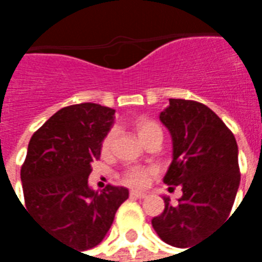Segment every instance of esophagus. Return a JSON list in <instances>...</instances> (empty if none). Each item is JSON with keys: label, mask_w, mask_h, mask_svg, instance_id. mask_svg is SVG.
<instances>
[{"label": "esophagus", "mask_w": 262, "mask_h": 262, "mask_svg": "<svg viewBox=\"0 0 262 262\" xmlns=\"http://www.w3.org/2000/svg\"><path fill=\"white\" fill-rule=\"evenodd\" d=\"M146 196H147V193L139 192V191H130V198H133V199H143Z\"/></svg>", "instance_id": "1"}]
</instances>
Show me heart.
<instances>
[{
	"mask_svg": "<svg viewBox=\"0 0 262 262\" xmlns=\"http://www.w3.org/2000/svg\"><path fill=\"white\" fill-rule=\"evenodd\" d=\"M132 127L136 133V136L142 140L144 144L153 139L156 136H161L163 132H161V127L159 126L157 122H154L153 119H150L147 116H139L136 119H133L132 122ZM115 137H116V132L114 129H111L105 133V136L102 137L101 140V144H99V150H101V154L103 157L108 156L111 148L114 146ZM154 171L151 168H140V167H132L129 170H126L123 172V181L130 185V187L140 188L143 185H146L148 182V180L153 177Z\"/></svg>",
	"mask_w": 262,
	"mask_h": 262,
	"instance_id": "obj_1",
	"label": "heart"
}]
</instances>
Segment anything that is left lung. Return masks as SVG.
Masks as SVG:
<instances>
[{
    "instance_id": "1",
    "label": "left lung",
    "mask_w": 262,
    "mask_h": 262,
    "mask_svg": "<svg viewBox=\"0 0 262 262\" xmlns=\"http://www.w3.org/2000/svg\"><path fill=\"white\" fill-rule=\"evenodd\" d=\"M160 120L172 139L167 185H180L182 196L151 220L160 238L178 248L195 247L229 214L240 185L234 135L213 111L196 101L170 99Z\"/></svg>"
}]
</instances>
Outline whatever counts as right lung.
<instances>
[{"instance_id": "add662e5", "label": "right lung", "mask_w": 262, "mask_h": 262, "mask_svg": "<svg viewBox=\"0 0 262 262\" xmlns=\"http://www.w3.org/2000/svg\"><path fill=\"white\" fill-rule=\"evenodd\" d=\"M114 115L115 109L91 102L60 109L33 133L20 170L26 210L54 238L80 251L102 242L129 198L125 187L94 191L88 185Z\"/></svg>"}]
</instances>
